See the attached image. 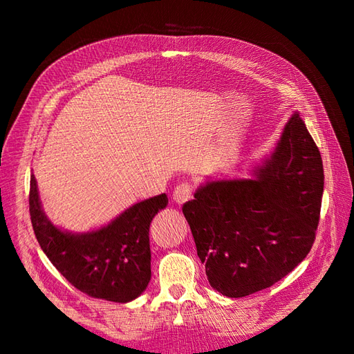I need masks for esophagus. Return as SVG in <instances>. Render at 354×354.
<instances>
[{"mask_svg":"<svg viewBox=\"0 0 354 354\" xmlns=\"http://www.w3.org/2000/svg\"><path fill=\"white\" fill-rule=\"evenodd\" d=\"M192 193H193V187L190 183L179 184L176 185L175 192H173V201H175L178 205H183L184 202H187L192 198Z\"/></svg>","mask_w":354,"mask_h":354,"instance_id":"esophagus-1","label":"esophagus"}]
</instances>
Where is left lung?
<instances>
[{
  "instance_id": "left-lung-1",
  "label": "left lung",
  "mask_w": 354,
  "mask_h": 354,
  "mask_svg": "<svg viewBox=\"0 0 354 354\" xmlns=\"http://www.w3.org/2000/svg\"><path fill=\"white\" fill-rule=\"evenodd\" d=\"M255 176L207 181L183 207L209 284L230 298L270 288L312 250L324 169L298 112Z\"/></svg>"
}]
</instances>
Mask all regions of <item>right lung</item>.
<instances>
[{
	"label": "right lung",
	"mask_w": 354,
	"mask_h": 354,
	"mask_svg": "<svg viewBox=\"0 0 354 354\" xmlns=\"http://www.w3.org/2000/svg\"><path fill=\"white\" fill-rule=\"evenodd\" d=\"M30 219L42 251L74 288L93 298L129 303L150 281V222L169 199L158 194L127 208L100 230L74 234L53 225L30 176Z\"/></svg>",
	"instance_id": "obj_1"
}]
</instances>
